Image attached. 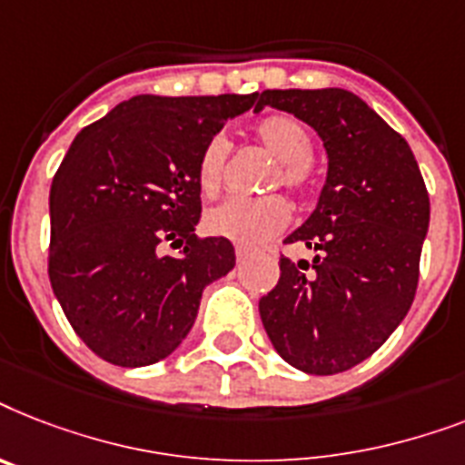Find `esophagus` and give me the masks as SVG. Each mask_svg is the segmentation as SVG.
I'll return each mask as SVG.
<instances>
[{"label": "esophagus", "instance_id": "34e87169", "mask_svg": "<svg viewBox=\"0 0 465 465\" xmlns=\"http://www.w3.org/2000/svg\"><path fill=\"white\" fill-rule=\"evenodd\" d=\"M235 256H237V262L242 263L244 259H247V256H250V250H247V247H237V250H235Z\"/></svg>", "mask_w": 465, "mask_h": 465}]
</instances>
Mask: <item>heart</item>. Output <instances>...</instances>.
Listing matches in <instances>:
<instances>
[{"instance_id": "obj_1", "label": "heart", "mask_w": 465, "mask_h": 465, "mask_svg": "<svg viewBox=\"0 0 465 465\" xmlns=\"http://www.w3.org/2000/svg\"><path fill=\"white\" fill-rule=\"evenodd\" d=\"M256 141L273 158L276 170H271L266 189L288 187L291 192H302L310 182V158L314 141L310 129L291 114H269L254 127ZM228 155V139L215 134L196 161V184L203 196H215L221 189L223 168ZM291 209L281 196H259V199H225L213 206L203 218V225L211 235L225 237L242 247H256L276 237L288 225Z\"/></svg>"}]
</instances>
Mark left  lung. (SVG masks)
<instances>
[{
    "label": "left lung",
    "instance_id": "8db88e82",
    "mask_svg": "<svg viewBox=\"0 0 465 465\" xmlns=\"http://www.w3.org/2000/svg\"><path fill=\"white\" fill-rule=\"evenodd\" d=\"M324 141L329 170L317 209L285 237L312 262L281 256L276 288L259 300L276 352L307 374H338L372 355L411 310L430 196L408 141L345 88L263 91Z\"/></svg>",
    "mask_w": 465,
    "mask_h": 465
}]
</instances>
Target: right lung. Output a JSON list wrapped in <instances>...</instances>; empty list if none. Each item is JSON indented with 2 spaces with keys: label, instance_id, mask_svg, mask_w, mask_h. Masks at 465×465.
I'll return each mask as SVG.
<instances>
[{
  "label": "right lung",
  "instance_id": "1",
  "mask_svg": "<svg viewBox=\"0 0 465 465\" xmlns=\"http://www.w3.org/2000/svg\"><path fill=\"white\" fill-rule=\"evenodd\" d=\"M252 95H134L81 129L50 189V283L98 358L146 367L194 326L203 288L235 266L225 237L194 235L196 161ZM170 242L177 255H163Z\"/></svg>",
  "mask_w": 465,
  "mask_h": 465
}]
</instances>
